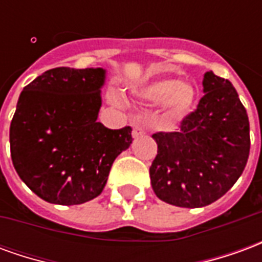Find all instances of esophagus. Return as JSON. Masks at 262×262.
Listing matches in <instances>:
<instances>
[{
	"instance_id": "esophagus-1",
	"label": "esophagus",
	"mask_w": 262,
	"mask_h": 262,
	"mask_svg": "<svg viewBox=\"0 0 262 262\" xmlns=\"http://www.w3.org/2000/svg\"><path fill=\"white\" fill-rule=\"evenodd\" d=\"M143 135H144V129H143L139 123H135V125H133V130H132V136H133V139H137V137L143 136Z\"/></svg>"
}]
</instances>
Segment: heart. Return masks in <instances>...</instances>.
<instances>
[{
    "instance_id": "obj_1",
    "label": "heart",
    "mask_w": 262,
    "mask_h": 262,
    "mask_svg": "<svg viewBox=\"0 0 262 262\" xmlns=\"http://www.w3.org/2000/svg\"><path fill=\"white\" fill-rule=\"evenodd\" d=\"M135 97L148 105H163L165 114L171 118H182L191 112L195 94L191 86L178 78H163L148 82L133 91ZM115 102L119 98L114 97Z\"/></svg>"
}]
</instances>
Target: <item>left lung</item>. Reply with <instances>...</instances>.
<instances>
[{
	"instance_id": "left-lung-1",
	"label": "left lung",
	"mask_w": 262,
	"mask_h": 262,
	"mask_svg": "<svg viewBox=\"0 0 262 262\" xmlns=\"http://www.w3.org/2000/svg\"><path fill=\"white\" fill-rule=\"evenodd\" d=\"M195 112L181 130L159 132L150 167L154 193L180 208H202L230 189L244 171L250 154V123L246 108L229 80L208 71Z\"/></svg>"
}]
</instances>
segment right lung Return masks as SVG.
Masks as SVG:
<instances>
[{
  "mask_svg": "<svg viewBox=\"0 0 262 262\" xmlns=\"http://www.w3.org/2000/svg\"><path fill=\"white\" fill-rule=\"evenodd\" d=\"M106 70L57 67L20 92L9 127L12 164L37 196L56 205L97 198L115 159L132 144V127L98 122Z\"/></svg>",
  "mask_w": 262,
  "mask_h": 262,
  "instance_id": "1",
  "label": "right lung"
}]
</instances>
